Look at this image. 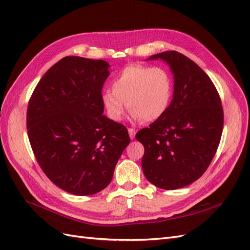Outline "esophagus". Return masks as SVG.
I'll return each mask as SVG.
<instances>
[{
	"label": "esophagus",
	"mask_w": 250,
	"mask_h": 250,
	"mask_svg": "<svg viewBox=\"0 0 250 250\" xmlns=\"http://www.w3.org/2000/svg\"><path fill=\"white\" fill-rule=\"evenodd\" d=\"M128 133H129V137L132 140V139H134L137 131H135V129H133V128H128Z\"/></svg>",
	"instance_id": "obj_1"
}]
</instances>
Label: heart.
<instances>
[{
  "mask_svg": "<svg viewBox=\"0 0 250 250\" xmlns=\"http://www.w3.org/2000/svg\"><path fill=\"white\" fill-rule=\"evenodd\" d=\"M173 96V80L162 66L130 64L112 80V89L102 93V103L108 117L120 121L127 107L131 118L150 123L167 112Z\"/></svg>",
  "mask_w": 250,
  "mask_h": 250,
  "instance_id": "heart-1",
  "label": "heart"
}]
</instances>
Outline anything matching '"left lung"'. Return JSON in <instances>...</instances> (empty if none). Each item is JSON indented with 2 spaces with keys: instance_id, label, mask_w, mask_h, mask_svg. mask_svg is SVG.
<instances>
[{
  "instance_id": "1",
  "label": "left lung",
  "mask_w": 250,
  "mask_h": 250,
  "mask_svg": "<svg viewBox=\"0 0 250 250\" xmlns=\"http://www.w3.org/2000/svg\"><path fill=\"white\" fill-rule=\"evenodd\" d=\"M163 59L174 75V93L167 112L135 139L145 153L142 168L151 184L176 190L207 171L221 140L223 108L209 77L193 60L176 51L149 57Z\"/></svg>"
}]
</instances>
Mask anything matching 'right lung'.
<instances>
[{
  "instance_id": "right-lung-1",
  "label": "right lung",
  "mask_w": 250,
  "mask_h": 250,
  "mask_svg": "<svg viewBox=\"0 0 250 250\" xmlns=\"http://www.w3.org/2000/svg\"><path fill=\"white\" fill-rule=\"evenodd\" d=\"M108 62L66 56L37 83L27 109L28 138L48 178L74 195L106 188L124 149L127 128L103 115Z\"/></svg>"
}]
</instances>
